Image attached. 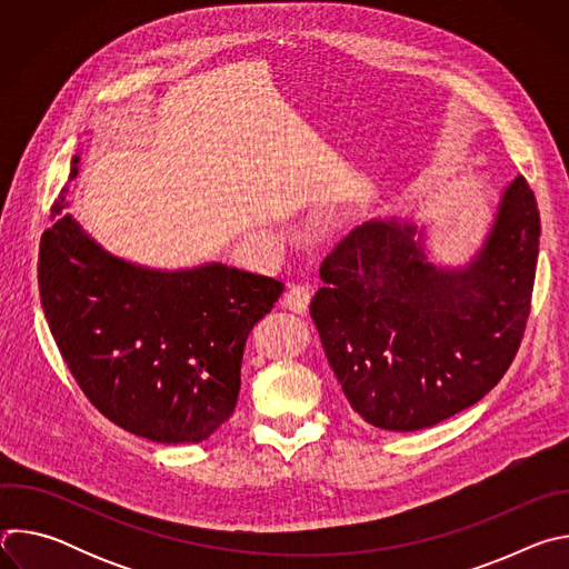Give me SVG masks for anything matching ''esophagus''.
<instances>
[{
  "label": "esophagus",
  "instance_id": "1",
  "mask_svg": "<svg viewBox=\"0 0 569 569\" xmlns=\"http://www.w3.org/2000/svg\"><path fill=\"white\" fill-rule=\"evenodd\" d=\"M312 299V290L308 283H292L283 295V306L292 312L303 315L308 310V303Z\"/></svg>",
  "mask_w": 569,
  "mask_h": 569
}]
</instances>
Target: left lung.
<instances>
[{"label":"left lung","instance_id":"8db88e82","mask_svg":"<svg viewBox=\"0 0 569 569\" xmlns=\"http://www.w3.org/2000/svg\"><path fill=\"white\" fill-rule=\"evenodd\" d=\"M538 238V204L518 176L463 266L437 263L428 227L400 216L362 222L323 259L310 317L369 426L423 430L500 382L527 327Z\"/></svg>","mask_w":569,"mask_h":569}]
</instances>
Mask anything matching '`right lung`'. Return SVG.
Segmentation results:
<instances>
[{
    "instance_id": "add662e5",
    "label": "right lung",
    "mask_w": 569,
    "mask_h": 569,
    "mask_svg": "<svg viewBox=\"0 0 569 569\" xmlns=\"http://www.w3.org/2000/svg\"><path fill=\"white\" fill-rule=\"evenodd\" d=\"M78 164L76 152L40 240L51 336L112 423L157 443H200L233 415L246 340L283 283L216 261L154 270L110 254L64 213Z\"/></svg>"
}]
</instances>
